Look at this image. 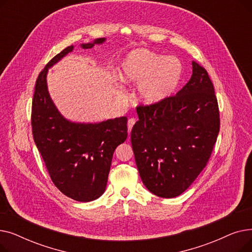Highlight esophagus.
I'll use <instances>...</instances> for the list:
<instances>
[{
    "mask_svg": "<svg viewBox=\"0 0 252 252\" xmlns=\"http://www.w3.org/2000/svg\"><path fill=\"white\" fill-rule=\"evenodd\" d=\"M135 123H136V119L135 118H129L128 121H127V130H128V133H130V130H131V128H133Z\"/></svg>",
    "mask_w": 252,
    "mask_h": 252,
    "instance_id": "obj_1",
    "label": "esophagus"
}]
</instances>
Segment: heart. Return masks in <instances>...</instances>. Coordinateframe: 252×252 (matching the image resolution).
Instances as JSON below:
<instances>
[{
  "label": "heart",
  "mask_w": 252,
  "mask_h": 252,
  "mask_svg": "<svg viewBox=\"0 0 252 252\" xmlns=\"http://www.w3.org/2000/svg\"><path fill=\"white\" fill-rule=\"evenodd\" d=\"M183 65L176 57H166L146 49H136L123 60L118 75L124 83L139 85L137 97L147 105L157 104L177 90ZM118 96L125 98L124 93Z\"/></svg>",
  "instance_id": "heart-1"
}]
</instances>
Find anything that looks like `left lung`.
Returning a JSON list of instances; mask_svg holds the SVG:
<instances>
[{
	"instance_id": "left-lung-1",
	"label": "left lung",
	"mask_w": 252,
	"mask_h": 252,
	"mask_svg": "<svg viewBox=\"0 0 252 252\" xmlns=\"http://www.w3.org/2000/svg\"><path fill=\"white\" fill-rule=\"evenodd\" d=\"M192 76L176 96L137 108L130 135L143 184L158 197L186 191L206 166L220 131V111L207 71L192 61Z\"/></svg>"
}]
</instances>
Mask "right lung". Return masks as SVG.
Instances as JSON below:
<instances>
[{"instance_id":"right-lung-1","label":"right lung","mask_w":252,"mask_h":252,"mask_svg":"<svg viewBox=\"0 0 252 252\" xmlns=\"http://www.w3.org/2000/svg\"><path fill=\"white\" fill-rule=\"evenodd\" d=\"M105 37L82 44L91 49L103 44ZM69 46L51 59L35 82L32 126L36 147L55 186L67 197L81 202L99 198L107 185L112 156L127 138L126 116L99 124L67 121L53 103L47 87V73L73 50Z\"/></svg>"}]
</instances>
